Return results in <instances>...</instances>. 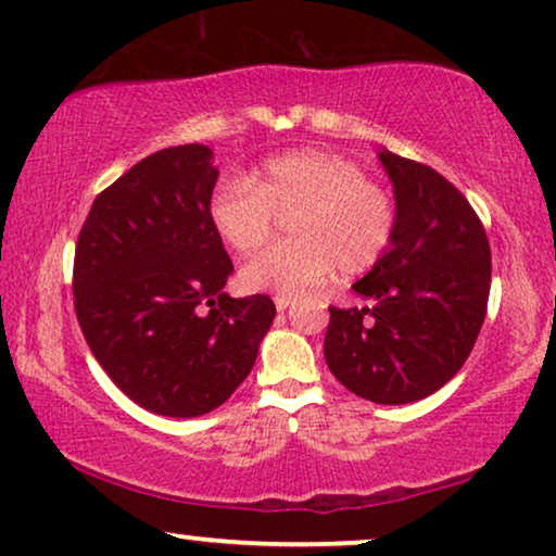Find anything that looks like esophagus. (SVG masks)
<instances>
[{"label":"esophagus","instance_id":"1","mask_svg":"<svg viewBox=\"0 0 556 556\" xmlns=\"http://www.w3.org/2000/svg\"><path fill=\"white\" fill-rule=\"evenodd\" d=\"M275 304H277V309L279 312H285L289 304H292V296H285V294H279V296H275Z\"/></svg>","mask_w":556,"mask_h":556}]
</instances>
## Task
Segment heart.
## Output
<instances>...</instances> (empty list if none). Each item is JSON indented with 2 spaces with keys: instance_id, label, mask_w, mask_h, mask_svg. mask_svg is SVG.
Returning a JSON list of instances; mask_svg holds the SVG:
<instances>
[{
  "instance_id": "b5f03b06",
  "label": "heart",
  "mask_w": 556,
  "mask_h": 556,
  "mask_svg": "<svg viewBox=\"0 0 556 556\" xmlns=\"http://www.w3.org/2000/svg\"><path fill=\"white\" fill-rule=\"evenodd\" d=\"M289 216L294 239L271 247L241 269L254 292L300 294L338 267L367 271L395 237V203L367 181L357 163L325 151H292L267 159L252 178L229 176L211 193L208 222L237 254L267 244L277 216Z\"/></svg>"
}]
</instances>
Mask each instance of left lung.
Here are the masks:
<instances>
[{
    "label": "left lung",
    "instance_id": "8db88e82",
    "mask_svg": "<svg viewBox=\"0 0 556 556\" xmlns=\"http://www.w3.org/2000/svg\"><path fill=\"white\" fill-rule=\"evenodd\" d=\"M378 159L395 193V237L353 289L363 307H330L325 359L365 401L405 405L443 388L486 317L491 249L481 218L431 166Z\"/></svg>",
    "mask_w": 556,
    "mask_h": 556
}]
</instances>
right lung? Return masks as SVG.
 <instances>
[{"mask_svg": "<svg viewBox=\"0 0 556 556\" xmlns=\"http://www.w3.org/2000/svg\"><path fill=\"white\" fill-rule=\"evenodd\" d=\"M216 178L208 146L163 148L92 201L75 247L85 340L155 416L197 418L229 401L277 315L267 294L224 292L233 264L208 222Z\"/></svg>", "mask_w": 556, "mask_h": 556, "instance_id": "obj_1", "label": "right lung"}]
</instances>
